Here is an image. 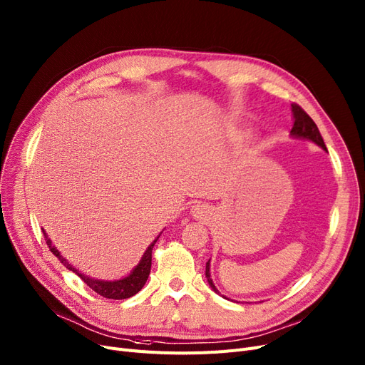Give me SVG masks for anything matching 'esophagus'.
Segmentation results:
<instances>
[{
  "mask_svg": "<svg viewBox=\"0 0 365 365\" xmlns=\"http://www.w3.org/2000/svg\"><path fill=\"white\" fill-rule=\"evenodd\" d=\"M209 212H210V209L207 207V205H204V204H197V205H194V207H192V213H194V216L197 219L207 217Z\"/></svg>",
  "mask_w": 365,
  "mask_h": 365,
  "instance_id": "1",
  "label": "esophagus"
}]
</instances>
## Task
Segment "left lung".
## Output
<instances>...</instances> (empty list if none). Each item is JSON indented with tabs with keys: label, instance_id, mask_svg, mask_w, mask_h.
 I'll use <instances>...</instances> for the list:
<instances>
[{
	"label": "left lung",
	"instance_id": "obj_1",
	"mask_svg": "<svg viewBox=\"0 0 365 365\" xmlns=\"http://www.w3.org/2000/svg\"><path fill=\"white\" fill-rule=\"evenodd\" d=\"M291 110H292V116H294V126L291 130V135L298 137V138H307L313 143H316L318 146H321L324 150H327V146L324 143V138L318 130V126L313 122V119L301 108L298 104H291ZM205 277H207V282L212 287V289L219 294V291L216 289L215 283L210 277V259L205 264Z\"/></svg>",
	"mask_w": 365,
	"mask_h": 365
}]
</instances>
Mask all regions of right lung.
<instances>
[{"instance_id": "add662e5", "label": "right lung", "mask_w": 365, "mask_h": 365, "mask_svg": "<svg viewBox=\"0 0 365 365\" xmlns=\"http://www.w3.org/2000/svg\"><path fill=\"white\" fill-rule=\"evenodd\" d=\"M44 234V240L47 243V246H49L51 252L53 253V255L62 262V265H66L68 270L74 272L78 277H81L88 287L95 291L97 294H100L101 297L104 298H108V299H125V298H130L133 295H135L141 288L145 287V283L149 277V273H150V267H152V250H153V246L156 243V240L160 239V237H156V239L152 242V245L146 249L145 255L141 257L140 262L137 264V267L134 268V270L131 272L130 276H126L120 280H113V282H104V280H97V279H91L82 273H78L76 268L67 262V259L61 255V253L56 250V247L52 245L51 239L47 237L46 232Z\"/></svg>"}]
</instances>
